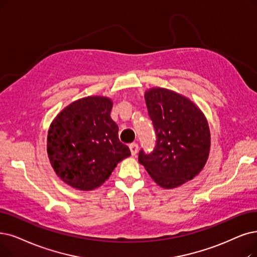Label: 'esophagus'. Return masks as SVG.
<instances>
[{
  "label": "esophagus",
  "instance_id": "34e87169",
  "mask_svg": "<svg viewBox=\"0 0 257 257\" xmlns=\"http://www.w3.org/2000/svg\"><path fill=\"white\" fill-rule=\"evenodd\" d=\"M130 150H131L132 155L133 156H136V154L138 152V145H137V143H135V142L131 143V145H130Z\"/></svg>",
  "mask_w": 257,
  "mask_h": 257
}]
</instances>
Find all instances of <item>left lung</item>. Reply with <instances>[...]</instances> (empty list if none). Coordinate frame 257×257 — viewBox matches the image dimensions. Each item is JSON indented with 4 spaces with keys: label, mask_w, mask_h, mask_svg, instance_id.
I'll list each match as a JSON object with an SVG mask.
<instances>
[{
    "label": "left lung",
    "mask_w": 257,
    "mask_h": 257,
    "mask_svg": "<svg viewBox=\"0 0 257 257\" xmlns=\"http://www.w3.org/2000/svg\"><path fill=\"white\" fill-rule=\"evenodd\" d=\"M146 103L156 135L151 153L142 149L139 162L160 187L173 189L202 170L210 152V130L192 101L166 88H151Z\"/></svg>",
    "instance_id": "left-lung-1"
}]
</instances>
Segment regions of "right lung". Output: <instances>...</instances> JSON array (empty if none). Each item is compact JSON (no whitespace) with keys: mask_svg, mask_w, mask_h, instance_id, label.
I'll return each instance as SVG.
<instances>
[{"mask_svg":"<svg viewBox=\"0 0 257 257\" xmlns=\"http://www.w3.org/2000/svg\"><path fill=\"white\" fill-rule=\"evenodd\" d=\"M112 102L86 97L66 106L50 125L47 153L57 175L75 189L100 187L118 162L131 155L110 118Z\"/></svg>","mask_w":257,"mask_h":257,"instance_id":"obj_1","label":"right lung"}]
</instances>
